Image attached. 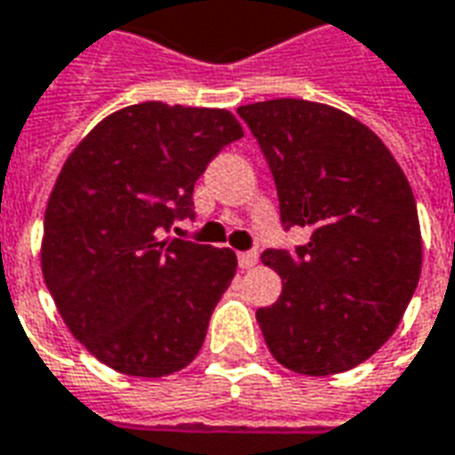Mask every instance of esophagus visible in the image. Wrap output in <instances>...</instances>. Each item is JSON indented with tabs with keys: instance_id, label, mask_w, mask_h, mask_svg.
Segmentation results:
<instances>
[{
	"instance_id": "1",
	"label": "esophagus",
	"mask_w": 455,
	"mask_h": 455,
	"mask_svg": "<svg viewBox=\"0 0 455 455\" xmlns=\"http://www.w3.org/2000/svg\"><path fill=\"white\" fill-rule=\"evenodd\" d=\"M257 262H259V252H257V250H247V252L237 254V264H240L243 269H252Z\"/></svg>"
}]
</instances>
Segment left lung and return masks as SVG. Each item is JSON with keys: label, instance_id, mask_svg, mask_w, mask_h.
Here are the masks:
<instances>
[{"label": "left lung", "instance_id": "8db88e82", "mask_svg": "<svg viewBox=\"0 0 455 455\" xmlns=\"http://www.w3.org/2000/svg\"><path fill=\"white\" fill-rule=\"evenodd\" d=\"M272 171L282 228L296 250H264L282 296L257 311L269 353L321 377L365 363L395 333L421 274V233L407 176L375 132L308 100L237 108Z\"/></svg>", "mask_w": 455, "mask_h": 455}]
</instances>
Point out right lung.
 <instances>
[{
	"mask_svg": "<svg viewBox=\"0 0 455 455\" xmlns=\"http://www.w3.org/2000/svg\"><path fill=\"white\" fill-rule=\"evenodd\" d=\"M240 137L228 109L141 102L102 119L68 156L41 267L70 333L100 363L164 377L198 355L237 257L164 235L196 215L193 186Z\"/></svg>",
	"mask_w": 455,
	"mask_h": 455,
	"instance_id": "1",
	"label": "right lung"
}]
</instances>
